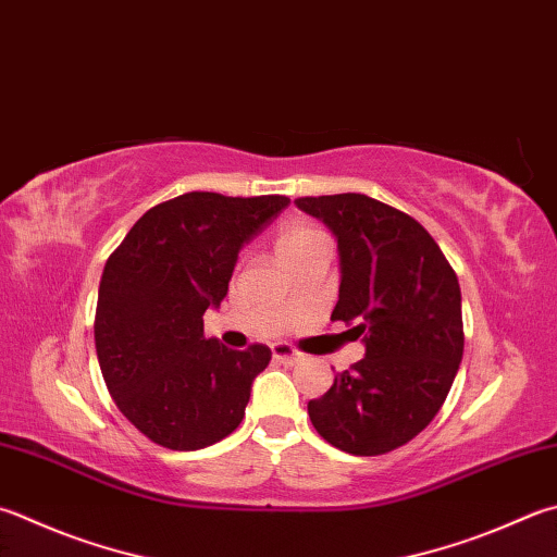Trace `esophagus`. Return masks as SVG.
<instances>
[{
	"label": "esophagus",
	"mask_w": 557,
	"mask_h": 557,
	"mask_svg": "<svg viewBox=\"0 0 557 557\" xmlns=\"http://www.w3.org/2000/svg\"><path fill=\"white\" fill-rule=\"evenodd\" d=\"M271 356H274V361L286 363V366H293V363H300L302 361V354L293 349V346H288V344H274V346H271Z\"/></svg>",
	"instance_id": "34e87169"
}]
</instances>
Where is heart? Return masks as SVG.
<instances>
[{
	"instance_id": "1",
	"label": "heart",
	"mask_w": 557,
	"mask_h": 557,
	"mask_svg": "<svg viewBox=\"0 0 557 557\" xmlns=\"http://www.w3.org/2000/svg\"><path fill=\"white\" fill-rule=\"evenodd\" d=\"M318 245H322V235L314 227H310L308 223L283 225L281 233L276 235V243H274L278 261H286L290 257L300 255V251H308Z\"/></svg>"
}]
</instances>
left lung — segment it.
<instances>
[{
    "instance_id": "8db88e82",
    "label": "left lung",
    "mask_w": 557,
    "mask_h": 557,
    "mask_svg": "<svg viewBox=\"0 0 557 557\" xmlns=\"http://www.w3.org/2000/svg\"><path fill=\"white\" fill-rule=\"evenodd\" d=\"M296 206L337 239L339 300L366 356L308 403L318 434L351 456H381L432 422L463 359L460 286L414 218L363 194L306 196Z\"/></svg>"
}]
</instances>
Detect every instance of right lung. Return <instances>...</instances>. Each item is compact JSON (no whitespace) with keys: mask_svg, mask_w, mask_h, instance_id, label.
Returning <instances> with one entry per match:
<instances>
[{"mask_svg":"<svg viewBox=\"0 0 557 557\" xmlns=\"http://www.w3.org/2000/svg\"><path fill=\"white\" fill-rule=\"evenodd\" d=\"M286 196L191 191L150 208L109 257L99 283V366L113 403L150 442L198 450L233 434L271 349L203 337V312L227 296L237 255Z\"/></svg>","mask_w":557,"mask_h":557,"instance_id":"add662e5","label":"right lung"}]
</instances>
